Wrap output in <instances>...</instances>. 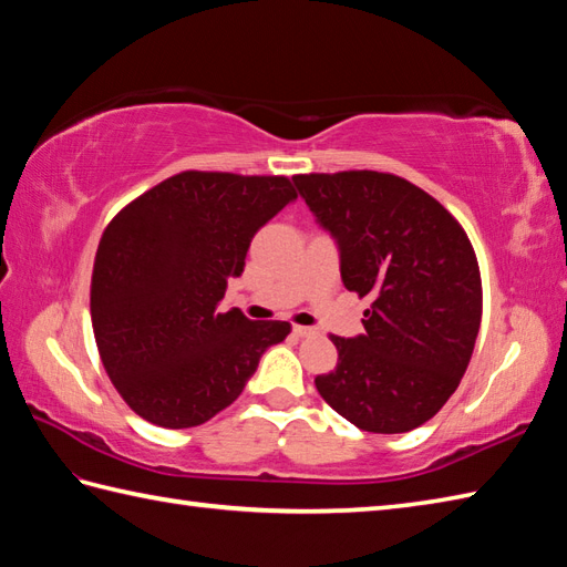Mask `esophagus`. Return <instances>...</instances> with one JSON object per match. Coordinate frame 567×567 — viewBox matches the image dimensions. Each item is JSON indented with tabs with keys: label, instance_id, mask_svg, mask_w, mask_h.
Listing matches in <instances>:
<instances>
[{
	"label": "esophagus",
	"instance_id": "esophagus-1",
	"mask_svg": "<svg viewBox=\"0 0 567 567\" xmlns=\"http://www.w3.org/2000/svg\"><path fill=\"white\" fill-rule=\"evenodd\" d=\"M292 331H295V336H299V339H309V336H317V329H311V327H299V323H295Z\"/></svg>",
	"mask_w": 567,
	"mask_h": 567
}]
</instances>
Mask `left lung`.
Wrapping results in <instances>:
<instances>
[{
  "label": "left lung",
  "mask_w": 567,
  "mask_h": 567,
  "mask_svg": "<svg viewBox=\"0 0 567 567\" xmlns=\"http://www.w3.org/2000/svg\"><path fill=\"white\" fill-rule=\"evenodd\" d=\"M339 240L346 290L370 297L365 333H331L339 363L315 384L370 433L424 424L461 384L483 319V280L455 216L409 179L378 171L295 175Z\"/></svg>",
  "instance_id": "1"
}]
</instances>
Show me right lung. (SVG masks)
Listing matches in <instances>:
<instances>
[{"label": "right lung", "mask_w": 567, "mask_h": 567, "mask_svg": "<svg viewBox=\"0 0 567 567\" xmlns=\"http://www.w3.org/2000/svg\"><path fill=\"white\" fill-rule=\"evenodd\" d=\"M297 199L285 175L185 171L128 202L94 256L90 311L122 400L163 429H192L244 392L287 321L221 311L252 236Z\"/></svg>", "instance_id": "obj_1"}]
</instances>
